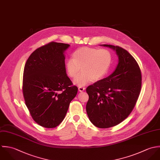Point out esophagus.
<instances>
[{
  "mask_svg": "<svg viewBox=\"0 0 160 160\" xmlns=\"http://www.w3.org/2000/svg\"><path fill=\"white\" fill-rule=\"evenodd\" d=\"M85 88H84V87H79L78 88V91L80 92H82L85 91Z\"/></svg>",
  "mask_w": 160,
  "mask_h": 160,
  "instance_id": "obj_1",
  "label": "esophagus"
}]
</instances>
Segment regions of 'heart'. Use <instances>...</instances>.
<instances>
[{"instance_id": "1", "label": "heart", "mask_w": 160, "mask_h": 160, "mask_svg": "<svg viewBox=\"0 0 160 160\" xmlns=\"http://www.w3.org/2000/svg\"><path fill=\"white\" fill-rule=\"evenodd\" d=\"M112 55L107 49L83 47L76 50L66 62V70L71 78H75L73 83L83 87L103 78L108 73L112 64Z\"/></svg>"}]
</instances>
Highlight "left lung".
<instances>
[{
    "label": "left lung",
    "mask_w": 160,
    "mask_h": 160,
    "mask_svg": "<svg viewBox=\"0 0 160 160\" xmlns=\"http://www.w3.org/2000/svg\"><path fill=\"white\" fill-rule=\"evenodd\" d=\"M101 46L116 51L118 64L110 75L87 87L86 110L94 126L105 128L119 124L130 114L140 95L142 75L137 61L126 50L110 44Z\"/></svg>",
    "instance_id": "1"
}]
</instances>
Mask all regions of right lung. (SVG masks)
Instances as JSON below:
<instances>
[{"label": "right lung", "mask_w": 160, "mask_h": 160, "mask_svg": "<svg viewBox=\"0 0 160 160\" xmlns=\"http://www.w3.org/2000/svg\"><path fill=\"white\" fill-rule=\"evenodd\" d=\"M69 44L51 42L36 49L24 68L23 93L34 121L54 128L64 120L78 88L67 75L65 51Z\"/></svg>", "instance_id": "1"}]
</instances>
